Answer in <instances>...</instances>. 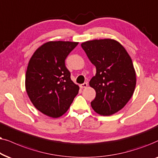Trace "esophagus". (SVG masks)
Returning a JSON list of instances; mask_svg holds the SVG:
<instances>
[{"mask_svg": "<svg viewBox=\"0 0 158 158\" xmlns=\"http://www.w3.org/2000/svg\"><path fill=\"white\" fill-rule=\"evenodd\" d=\"M88 86V84L87 82H85L84 84H81L80 85V87L81 88H86Z\"/></svg>", "mask_w": 158, "mask_h": 158, "instance_id": "esophagus-1", "label": "esophagus"}]
</instances>
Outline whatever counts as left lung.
<instances>
[{
    "label": "left lung",
    "mask_w": 158,
    "mask_h": 158,
    "mask_svg": "<svg viewBox=\"0 0 158 158\" xmlns=\"http://www.w3.org/2000/svg\"><path fill=\"white\" fill-rule=\"evenodd\" d=\"M81 45L96 67V74L89 81L96 92L92 108L101 115L114 114L127 105L135 89L131 58L124 47L113 39L93 40Z\"/></svg>",
    "instance_id": "8db88e82"
}]
</instances>
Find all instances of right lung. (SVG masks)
Wrapping results in <instances>:
<instances>
[{
    "label": "right lung",
    "mask_w": 158,
    "mask_h": 158,
    "mask_svg": "<svg viewBox=\"0 0 158 158\" xmlns=\"http://www.w3.org/2000/svg\"><path fill=\"white\" fill-rule=\"evenodd\" d=\"M77 42L50 41L34 52L25 77V87L31 103L51 118L61 116L69 110L79 92L65 66Z\"/></svg>",
    "instance_id": "add662e5"
}]
</instances>
